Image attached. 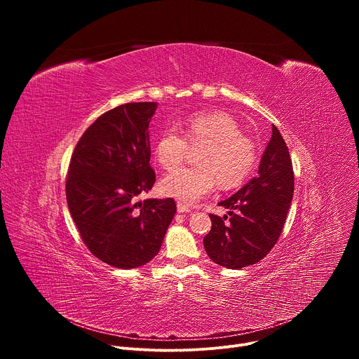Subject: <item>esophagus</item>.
I'll list each match as a JSON object with an SVG mask.
<instances>
[{
  "mask_svg": "<svg viewBox=\"0 0 359 359\" xmlns=\"http://www.w3.org/2000/svg\"><path fill=\"white\" fill-rule=\"evenodd\" d=\"M177 212H179V213H190L191 210H190L189 206H186V204L177 203Z\"/></svg>",
  "mask_w": 359,
  "mask_h": 359,
  "instance_id": "1",
  "label": "esophagus"
}]
</instances>
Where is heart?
<instances>
[{"mask_svg":"<svg viewBox=\"0 0 359 359\" xmlns=\"http://www.w3.org/2000/svg\"><path fill=\"white\" fill-rule=\"evenodd\" d=\"M165 129L155 142V158L163 169L179 166L187 153V144L199 147L198 165L180 168L161 182L165 196L191 204L212 191L219 182L223 189L238 186L257 163L254 142L243 135L238 122L224 112H198L180 125Z\"/></svg>","mask_w":359,"mask_h":359,"instance_id":"b5f03b06","label":"heart"}]
</instances>
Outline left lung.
Returning <instances> with one entry per match:
<instances>
[{"instance_id": "1", "label": "left lung", "mask_w": 359, "mask_h": 359, "mask_svg": "<svg viewBox=\"0 0 359 359\" xmlns=\"http://www.w3.org/2000/svg\"><path fill=\"white\" fill-rule=\"evenodd\" d=\"M259 175L219 206L227 216L210 215L212 230L203 244L209 257L226 269H243L263 260L277 243L294 196L288 147L276 126L263 153Z\"/></svg>"}]
</instances>
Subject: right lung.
Masks as SVG:
<instances>
[{"instance_id":"1","label":"right lung","mask_w":359,"mask_h":359,"mask_svg":"<svg viewBox=\"0 0 359 359\" xmlns=\"http://www.w3.org/2000/svg\"><path fill=\"white\" fill-rule=\"evenodd\" d=\"M156 102H135L99 116L71 158L67 201L89 251L129 270L156 257L176 215L173 198H146L156 180L150 168L149 123Z\"/></svg>"}]
</instances>
